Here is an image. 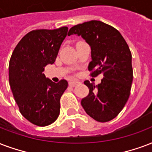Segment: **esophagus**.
I'll return each mask as SVG.
<instances>
[{
  "mask_svg": "<svg viewBox=\"0 0 152 152\" xmlns=\"http://www.w3.org/2000/svg\"><path fill=\"white\" fill-rule=\"evenodd\" d=\"M79 84H80V82H79V81H70V82L68 83L69 86H71V87H75Z\"/></svg>",
  "mask_w": 152,
  "mask_h": 152,
  "instance_id": "esophagus-1",
  "label": "esophagus"
}]
</instances>
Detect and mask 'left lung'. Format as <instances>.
<instances>
[{"instance_id": "1", "label": "left lung", "mask_w": 152, "mask_h": 152, "mask_svg": "<svg viewBox=\"0 0 152 152\" xmlns=\"http://www.w3.org/2000/svg\"><path fill=\"white\" fill-rule=\"evenodd\" d=\"M73 34L80 36L91 47V76L104 75L98 85L84 81L89 93L81 105L95 120L110 121L121 112L130 96L133 70L129 47L117 29L99 20L75 25L68 36Z\"/></svg>"}]
</instances>
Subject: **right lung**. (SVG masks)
<instances>
[{
	"label": "right lung",
	"mask_w": 152,
	"mask_h": 152,
	"mask_svg": "<svg viewBox=\"0 0 152 152\" xmlns=\"http://www.w3.org/2000/svg\"><path fill=\"white\" fill-rule=\"evenodd\" d=\"M67 33L68 27L32 30L20 40L9 61V85L20 112L40 127L57 119L61 97L68 88L65 80L56 84L43 73L45 66L55 62Z\"/></svg>",
	"instance_id": "1"
}]
</instances>
